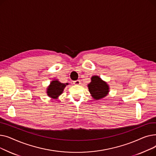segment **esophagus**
<instances>
[{
	"label": "esophagus",
	"instance_id": "esophagus-1",
	"mask_svg": "<svg viewBox=\"0 0 156 156\" xmlns=\"http://www.w3.org/2000/svg\"><path fill=\"white\" fill-rule=\"evenodd\" d=\"M80 80H75V81H73V83L75 84V85H79V84H80Z\"/></svg>",
	"mask_w": 156,
	"mask_h": 156
}]
</instances>
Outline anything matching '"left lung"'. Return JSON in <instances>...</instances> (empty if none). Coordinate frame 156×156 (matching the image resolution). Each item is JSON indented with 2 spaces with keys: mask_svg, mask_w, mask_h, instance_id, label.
<instances>
[{
  "mask_svg": "<svg viewBox=\"0 0 156 156\" xmlns=\"http://www.w3.org/2000/svg\"><path fill=\"white\" fill-rule=\"evenodd\" d=\"M92 81L88 85L89 92L94 99L99 100L105 97L109 92V86L97 76H94L91 78Z\"/></svg>",
  "mask_w": 156,
  "mask_h": 156,
  "instance_id": "1",
  "label": "left lung"
}]
</instances>
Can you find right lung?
<instances>
[{
	"label": "right lung",
	"instance_id": "right-lung-1",
	"mask_svg": "<svg viewBox=\"0 0 156 156\" xmlns=\"http://www.w3.org/2000/svg\"><path fill=\"white\" fill-rule=\"evenodd\" d=\"M68 83H62L59 81H52L47 88V95L52 98L58 97L63 92V90Z\"/></svg>",
	"mask_w": 156,
	"mask_h": 156
}]
</instances>
